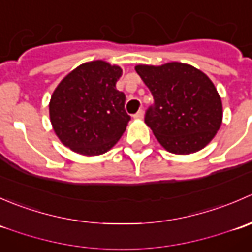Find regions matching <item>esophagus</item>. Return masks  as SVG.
Masks as SVG:
<instances>
[{
    "label": "esophagus",
    "instance_id": "34e87169",
    "mask_svg": "<svg viewBox=\"0 0 252 252\" xmlns=\"http://www.w3.org/2000/svg\"><path fill=\"white\" fill-rule=\"evenodd\" d=\"M142 117H144V111L142 110H139L135 114H134V118L135 119H141Z\"/></svg>",
    "mask_w": 252,
    "mask_h": 252
}]
</instances>
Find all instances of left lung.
Listing matches in <instances>:
<instances>
[{"mask_svg": "<svg viewBox=\"0 0 252 252\" xmlns=\"http://www.w3.org/2000/svg\"><path fill=\"white\" fill-rule=\"evenodd\" d=\"M135 70L154 96L145 123L167 151L194 154L215 138L222 124V101L205 73L179 62L140 64Z\"/></svg>", "mask_w": 252, "mask_h": 252, "instance_id": "1", "label": "left lung"}]
</instances>
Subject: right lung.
Returning a JSON list of instances; mask_svg holds the SVG:
<instances>
[{
    "label": "right lung",
    "instance_id": "1",
    "mask_svg": "<svg viewBox=\"0 0 252 252\" xmlns=\"http://www.w3.org/2000/svg\"><path fill=\"white\" fill-rule=\"evenodd\" d=\"M118 65L93 61L79 65L56 88L50 101L53 130L67 147L85 156L105 154L130 121L126 95L116 89Z\"/></svg>",
    "mask_w": 252,
    "mask_h": 252
}]
</instances>
